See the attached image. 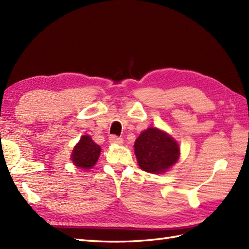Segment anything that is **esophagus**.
Returning a JSON list of instances; mask_svg holds the SVG:
<instances>
[{"label": "esophagus", "mask_w": 249, "mask_h": 249, "mask_svg": "<svg viewBox=\"0 0 249 249\" xmlns=\"http://www.w3.org/2000/svg\"><path fill=\"white\" fill-rule=\"evenodd\" d=\"M109 142H110V143H113V144H122V143H123V139H122L121 137H118L115 135H111L109 137Z\"/></svg>", "instance_id": "esophagus-1"}]
</instances>
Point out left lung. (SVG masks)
I'll return each mask as SVG.
<instances>
[{"label":"left lung","instance_id":"left-lung-1","mask_svg":"<svg viewBox=\"0 0 249 249\" xmlns=\"http://www.w3.org/2000/svg\"><path fill=\"white\" fill-rule=\"evenodd\" d=\"M135 154L139 167L150 173H161L178 160L177 141L157 128H147L135 142Z\"/></svg>","mask_w":249,"mask_h":249}]
</instances>
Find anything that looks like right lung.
I'll list each match as a JSON object with an SVG mask.
<instances>
[{
  "label": "right lung",
  "instance_id": "obj_1",
  "mask_svg": "<svg viewBox=\"0 0 249 249\" xmlns=\"http://www.w3.org/2000/svg\"><path fill=\"white\" fill-rule=\"evenodd\" d=\"M100 154V146L95 143L89 136H82L71 154V160L77 167L92 168Z\"/></svg>",
  "mask_w": 249,
  "mask_h": 249
}]
</instances>
